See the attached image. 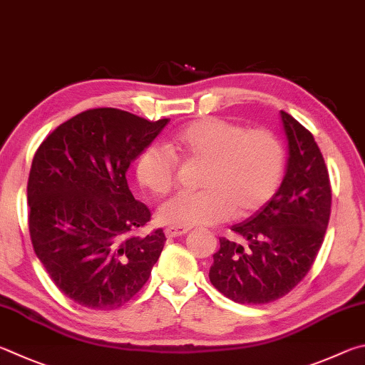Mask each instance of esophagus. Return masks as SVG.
Returning a JSON list of instances; mask_svg holds the SVG:
<instances>
[{"label":"esophagus","mask_w":365,"mask_h":365,"mask_svg":"<svg viewBox=\"0 0 365 365\" xmlns=\"http://www.w3.org/2000/svg\"><path fill=\"white\" fill-rule=\"evenodd\" d=\"M190 231V227H179V226H168L165 229L166 237H179V235H184Z\"/></svg>","instance_id":"34e87169"}]
</instances>
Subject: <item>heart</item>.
Listing matches in <instances>:
<instances>
[{
	"mask_svg": "<svg viewBox=\"0 0 365 365\" xmlns=\"http://www.w3.org/2000/svg\"><path fill=\"white\" fill-rule=\"evenodd\" d=\"M171 147L205 163L199 192H182L163 203L158 218L190 227L225 221L235 213L250 216L272 200L282 184L287 152L267 128L247 130L234 121L205 117L173 134ZM139 184L155 195L175 189L178 158L163 145L150 144L134 165Z\"/></svg>",
	"mask_w": 365,
	"mask_h": 365,
	"instance_id": "heart-1",
	"label": "heart"
}]
</instances>
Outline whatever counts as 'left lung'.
I'll return each instance as SVG.
<instances>
[{
  "label": "left lung",
  "instance_id": "1",
  "mask_svg": "<svg viewBox=\"0 0 365 365\" xmlns=\"http://www.w3.org/2000/svg\"><path fill=\"white\" fill-rule=\"evenodd\" d=\"M289 139V163L277 194L247 221L232 226L248 240L226 237L213 255L210 282L240 304L285 297L309 272L329 226L331 187L322 152L309 130L280 110Z\"/></svg>",
  "mask_w": 365,
  "mask_h": 365
}]
</instances>
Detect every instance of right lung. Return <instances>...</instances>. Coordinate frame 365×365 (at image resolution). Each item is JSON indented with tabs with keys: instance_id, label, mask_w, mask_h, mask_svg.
Segmentation results:
<instances>
[{
	"instance_id": "right-lung-1",
	"label": "right lung",
	"mask_w": 365,
	"mask_h": 365,
	"mask_svg": "<svg viewBox=\"0 0 365 365\" xmlns=\"http://www.w3.org/2000/svg\"><path fill=\"white\" fill-rule=\"evenodd\" d=\"M168 121L89 108L35 152L27 184L31 245L57 289L85 308L130 302L163 250V229L138 235L150 210L133 197L126 171Z\"/></svg>"
}]
</instances>
